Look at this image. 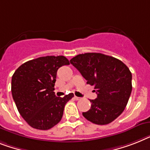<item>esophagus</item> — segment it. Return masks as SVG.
I'll return each mask as SVG.
<instances>
[{"label": "esophagus", "mask_w": 150, "mask_h": 150, "mask_svg": "<svg viewBox=\"0 0 150 150\" xmlns=\"http://www.w3.org/2000/svg\"><path fill=\"white\" fill-rule=\"evenodd\" d=\"M74 99L76 100H80L81 98H80V97H78V96H74Z\"/></svg>", "instance_id": "esophagus-1"}]
</instances>
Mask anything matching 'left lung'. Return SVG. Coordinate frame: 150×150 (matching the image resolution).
Here are the masks:
<instances>
[{
    "label": "left lung",
    "mask_w": 150,
    "mask_h": 150,
    "mask_svg": "<svg viewBox=\"0 0 150 150\" xmlns=\"http://www.w3.org/2000/svg\"><path fill=\"white\" fill-rule=\"evenodd\" d=\"M94 86L97 97L90 100L91 107L83 116L93 123L106 125L123 112L132 92V74L121 60L100 53L76 55L70 60Z\"/></svg>",
    "instance_id": "1"
}]
</instances>
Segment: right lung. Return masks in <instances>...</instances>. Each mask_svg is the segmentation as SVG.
<instances>
[{
    "label": "right lung",
    "instance_id": "obj_1",
    "mask_svg": "<svg viewBox=\"0 0 150 150\" xmlns=\"http://www.w3.org/2000/svg\"><path fill=\"white\" fill-rule=\"evenodd\" d=\"M69 64L64 56L41 57L23 64L13 74L12 96L21 116L33 128L47 130L61 120L74 94L57 97L54 85L58 69Z\"/></svg>",
    "mask_w": 150,
    "mask_h": 150
}]
</instances>
